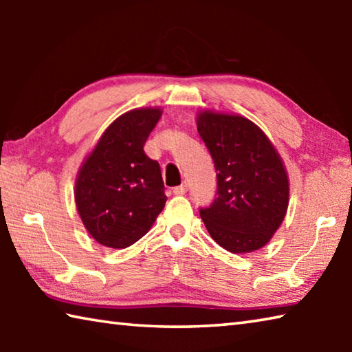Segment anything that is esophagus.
<instances>
[{
  "label": "esophagus",
  "mask_w": 352,
  "mask_h": 352,
  "mask_svg": "<svg viewBox=\"0 0 352 352\" xmlns=\"http://www.w3.org/2000/svg\"><path fill=\"white\" fill-rule=\"evenodd\" d=\"M186 190H188L186 183H183V184H180V186L174 188V194L175 195H183V194H186Z\"/></svg>",
  "instance_id": "34e87169"
}]
</instances>
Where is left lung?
I'll use <instances>...</instances> for the list:
<instances>
[{"instance_id": "8db88e82", "label": "left lung", "mask_w": 352, "mask_h": 352, "mask_svg": "<svg viewBox=\"0 0 352 352\" xmlns=\"http://www.w3.org/2000/svg\"><path fill=\"white\" fill-rule=\"evenodd\" d=\"M197 130L217 172V197L200 208L208 233L231 253L262 248L289 206L281 157L265 133L239 115L201 111Z\"/></svg>"}]
</instances>
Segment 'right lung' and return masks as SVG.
<instances>
[{
  "mask_svg": "<svg viewBox=\"0 0 352 352\" xmlns=\"http://www.w3.org/2000/svg\"><path fill=\"white\" fill-rule=\"evenodd\" d=\"M162 110L135 109L115 119L80 166L76 206L94 241L127 248L141 239L166 200L160 164L144 153Z\"/></svg>",
  "mask_w": 352,
  "mask_h": 352,
  "instance_id": "right-lung-1",
  "label": "right lung"
}]
</instances>
